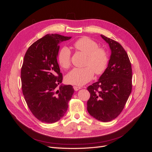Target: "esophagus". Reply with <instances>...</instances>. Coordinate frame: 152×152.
<instances>
[{
  "mask_svg": "<svg viewBox=\"0 0 152 152\" xmlns=\"http://www.w3.org/2000/svg\"><path fill=\"white\" fill-rule=\"evenodd\" d=\"M73 89H74L75 91H78V90L80 89L81 87H78V86H74V87H73Z\"/></svg>",
  "mask_w": 152,
  "mask_h": 152,
  "instance_id": "34e87169",
  "label": "esophagus"
}]
</instances>
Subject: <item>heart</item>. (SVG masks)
<instances>
[{
	"instance_id": "heart-1",
	"label": "heart",
	"mask_w": 152,
	"mask_h": 152,
	"mask_svg": "<svg viewBox=\"0 0 152 152\" xmlns=\"http://www.w3.org/2000/svg\"><path fill=\"white\" fill-rule=\"evenodd\" d=\"M74 47L87 55L84 68H75L66 76L67 83L82 86L93 79L94 72L101 75L105 71L108 64V53L104 48H99L95 40L89 37H82L73 44ZM58 62L63 68H68L71 65V52L67 47L62 48L58 54Z\"/></svg>"
}]
</instances>
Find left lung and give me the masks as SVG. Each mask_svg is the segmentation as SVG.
Returning a JSON list of instances; mask_svg holds the SVG:
<instances>
[{"label": "left lung", "mask_w": 152, "mask_h": 152, "mask_svg": "<svg viewBox=\"0 0 152 152\" xmlns=\"http://www.w3.org/2000/svg\"><path fill=\"white\" fill-rule=\"evenodd\" d=\"M101 37L111 49L108 67L98 82L87 87L89 113L102 122H110L122 112L132 91V68L126 51L117 41Z\"/></svg>", "instance_id": "left-lung-1"}]
</instances>
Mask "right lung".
<instances>
[{"label": "right lung", "mask_w": 152, "mask_h": 152, "mask_svg": "<svg viewBox=\"0 0 152 152\" xmlns=\"http://www.w3.org/2000/svg\"><path fill=\"white\" fill-rule=\"evenodd\" d=\"M71 37L47 34L31 44L25 53L21 70V88L31 112L40 121L54 123L67 111L74 89L63 80L57 61L58 44Z\"/></svg>", "instance_id": "add662e5"}]
</instances>
